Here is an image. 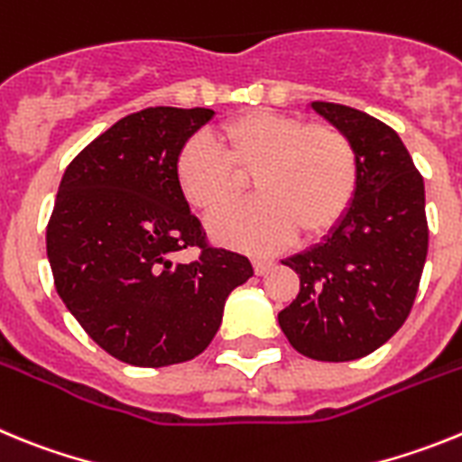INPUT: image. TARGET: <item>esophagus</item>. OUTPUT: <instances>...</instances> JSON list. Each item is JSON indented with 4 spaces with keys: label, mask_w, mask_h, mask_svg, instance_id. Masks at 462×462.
Returning <instances> with one entry per match:
<instances>
[{
    "label": "esophagus",
    "mask_w": 462,
    "mask_h": 462,
    "mask_svg": "<svg viewBox=\"0 0 462 462\" xmlns=\"http://www.w3.org/2000/svg\"><path fill=\"white\" fill-rule=\"evenodd\" d=\"M273 268V261L271 259H254V271L256 275H266L268 271Z\"/></svg>",
    "instance_id": "1"
}]
</instances>
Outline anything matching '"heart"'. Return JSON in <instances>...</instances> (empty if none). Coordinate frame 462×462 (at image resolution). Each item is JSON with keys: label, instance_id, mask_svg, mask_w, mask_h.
Masks as SVG:
<instances>
[{"label": "heart", "instance_id": "obj_1", "mask_svg": "<svg viewBox=\"0 0 462 462\" xmlns=\"http://www.w3.org/2000/svg\"><path fill=\"white\" fill-rule=\"evenodd\" d=\"M252 173L259 199L210 222L219 243L273 250L293 234L317 238L336 226L358 187L352 138L330 125H308L275 110H250L215 136H194L175 159L182 199L201 215H217L240 194Z\"/></svg>", "mask_w": 462, "mask_h": 462}]
</instances>
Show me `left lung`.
I'll return each instance as SVG.
<instances>
[{"instance_id":"obj_1","label":"left lung","mask_w":462,"mask_h":462,"mask_svg":"<svg viewBox=\"0 0 462 462\" xmlns=\"http://www.w3.org/2000/svg\"><path fill=\"white\" fill-rule=\"evenodd\" d=\"M310 108L352 138L358 187L321 243L282 261L300 291L277 321L296 352L342 363L373 354L405 324L428 254L426 189L391 126L342 104Z\"/></svg>"}]
</instances>
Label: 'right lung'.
Masks as SVG:
<instances>
[{
	"label": "right lung",
	"mask_w": 462,
	"mask_h": 462,
	"mask_svg": "<svg viewBox=\"0 0 462 462\" xmlns=\"http://www.w3.org/2000/svg\"><path fill=\"white\" fill-rule=\"evenodd\" d=\"M212 116L171 106L132 113L94 138L60 182L46 234L55 289L85 333L129 365L199 356L228 293L254 275L247 256L206 243L175 182L178 152ZM187 246L202 254L175 262Z\"/></svg>",
	"instance_id": "add662e5"
}]
</instances>
